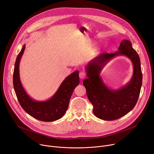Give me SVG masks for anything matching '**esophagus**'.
Returning a JSON list of instances; mask_svg holds the SVG:
<instances>
[{
    "instance_id": "34e87169",
    "label": "esophagus",
    "mask_w": 154,
    "mask_h": 154,
    "mask_svg": "<svg viewBox=\"0 0 154 154\" xmlns=\"http://www.w3.org/2000/svg\"><path fill=\"white\" fill-rule=\"evenodd\" d=\"M85 75H86V74H85V73L84 72H80L79 73V77H80L81 79H84V78L85 77Z\"/></svg>"
}]
</instances>
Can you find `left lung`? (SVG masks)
<instances>
[{
  "label": "left lung",
  "mask_w": 154,
  "mask_h": 154,
  "mask_svg": "<svg viewBox=\"0 0 154 154\" xmlns=\"http://www.w3.org/2000/svg\"><path fill=\"white\" fill-rule=\"evenodd\" d=\"M119 55L125 56L131 60L134 72L127 84L118 90H112L105 85L100 73L109 60ZM85 71L88 79L83 80V84L96 117L113 121L124 116L134 108L140 96L143 75L140 57L129 40H122L118 51L115 53H102L94 58L86 65Z\"/></svg>",
  "instance_id": "1"
}]
</instances>
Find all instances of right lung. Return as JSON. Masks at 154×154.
<instances>
[{
	"instance_id": "right-lung-1",
	"label": "right lung",
	"mask_w": 154,
	"mask_h": 154,
	"mask_svg": "<svg viewBox=\"0 0 154 154\" xmlns=\"http://www.w3.org/2000/svg\"><path fill=\"white\" fill-rule=\"evenodd\" d=\"M25 48L24 45L16 58L13 72V86L18 101L26 113L38 120L45 122L58 120L66 112L73 91L79 84V71H74L66 78L49 99L35 100L27 94L20 80L19 63Z\"/></svg>"
}]
</instances>
